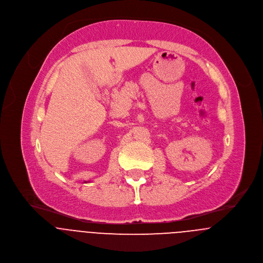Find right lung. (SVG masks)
Returning <instances> with one entry per match:
<instances>
[{
	"mask_svg": "<svg viewBox=\"0 0 263 263\" xmlns=\"http://www.w3.org/2000/svg\"><path fill=\"white\" fill-rule=\"evenodd\" d=\"M84 183H87V182H86V181H85V182H84Z\"/></svg>",
	"mask_w": 263,
	"mask_h": 263,
	"instance_id": "right-lung-1",
	"label": "right lung"
}]
</instances>
